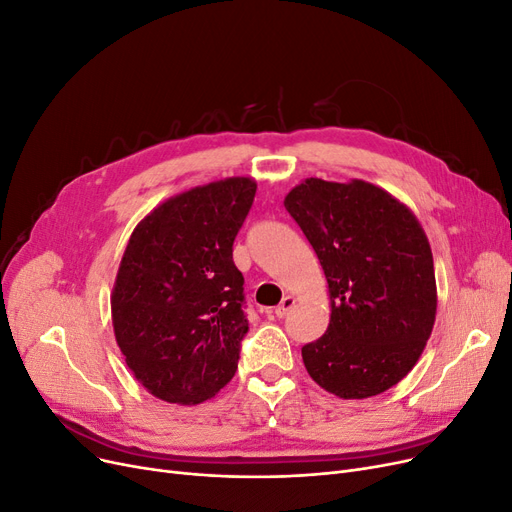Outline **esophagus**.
Wrapping results in <instances>:
<instances>
[{
    "label": "esophagus",
    "mask_w": 512,
    "mask_h": 512,
    "mask_svg": "<svg viewBox=\"0 0 512 512\" xmlns=\"http://www.w3.org/2000/svg\"><path fill=\"white\" fill-rule=\"evenodd\" d=\"M295 307V297H284L282 301H280V305L276 307V311H274V314L278 316V318H284V316H288V311H291Z\"/></svg>",
    "instance_id": "1"
}]
</instances>
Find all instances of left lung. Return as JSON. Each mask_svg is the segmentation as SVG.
<instances>
[{
	"mask_svg": "<svg viewBox=\"0 0 512 512\" xmlns=\"http://www.w3.org/2000/svg\"><path fill=\"white\" fill-rule=\"evenodd\" d=\"M284 207L314 247L330 293V324L301 347L322 389L379 395L418 362L435 324L429 240L412 211L368 182L309 177Z\"/></svg>",
	"mask_w": 512,
	"mask_h": 512,
	"instance_id": "obj_1",
	"label": "left lung"
}]
</instances>
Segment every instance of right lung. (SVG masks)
Segmentation results:
<instances>
[{"instance_id": "1", "label": "right lung", "mask_w": 512, "mask_h": 512, "mask_svg": "<svg viewBox=\"0 0 512 512\" xmlns=\"http://www.w3.org/2000/svg\"><path fill=\"white\" fill-rule=\"evenodd\" d=\"M257 184L230 177L177 194L133 230L113 299L115 337L133 376L169 404H201L238 368L249 332L232 247Z\"/></svg>"}]
</instances>
